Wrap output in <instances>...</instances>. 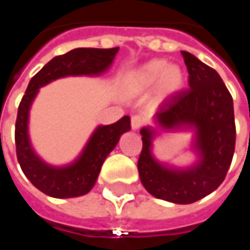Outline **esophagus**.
<instances>
[{
    "label": "esophagus",
    "instance_id": "34e87169",
    "mask_svg": "<svg viewBox=\"0 0 250 250\" xmlns=\"http://www.w3.org/2000/svg\"><path fill=\"white\" fill-rule=\"evenodd\" d=\"M145 123V120L141 115H134L132 118H131V127H132V130H138V128H141Z\"/></svg>",
    "mask_w": 250,
    "mask_h": 250
}]
</instances>
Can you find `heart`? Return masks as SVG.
Wrapping results in <instances>:
<instances>
[{"mask_svg": "<svg viewBox=\"0 0 250 250\" xmlns=\"http://www.w3.org/2000/svg\"><path fill=\"white\" fill-rule=\"evenodd\" d=\"M134 83L141 89H149L158 83L160 95L169 96L181 89L184 73L177 66H167V61L155 59L134 73Z\"/></svg>", "mask_w": 250, "mask_h": 250, "instance_id": "1", "label": "heart"}]
</instances>
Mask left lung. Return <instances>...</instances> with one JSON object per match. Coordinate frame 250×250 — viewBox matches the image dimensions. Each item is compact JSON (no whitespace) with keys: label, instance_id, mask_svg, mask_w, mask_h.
<instances>
[{"label":"left lung","instance_id":"8db88e82","mask_svg":"<svg viewBox=\"0 0 250 250\" xmlns=\"http://www.w3.org/2000/svg\"><path fill=\"white\" fill-rule=\"evenodd\" d=\"M181 55L188 70V88L169 96L155 119L167 130L195 127L200 162L187 170L164 167L150 153L153 131L142 128L138 170L153 196L189 204L215 191L226 177L235 149V123L233 97L219 74L189 52L181 51Z\"/></svg>","mask_w":250,"mask_h":250}]
</instances>
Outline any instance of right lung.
<instances>
[{
    "label": "right lung",
    "mask_w": 250,
    "mask_h": 250,
    "mask_svg": "<svg viewBox=\"0 0 250 250\" xmlns=\"http://www.w3.org/2000/svg\"><path fill=\"white\" fill-rule=\"evenodd\" d=\"M118 51L119 47L74 48L52 58L28 83L16 119V154L27 179L48 196L64 199L88 193L95 186L104 160L119 142L120 135L131 128L130 118L123 116L113 125H100L92 135L81 157L73 165L54 167L44 164L35 154L28 139V111L32 100L38 89L57 78L81 74L93 76L107 70Z\"/></svg>",
    "instance_id": "right-lung-1"
}]
</instances>
